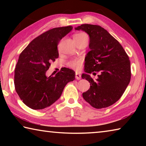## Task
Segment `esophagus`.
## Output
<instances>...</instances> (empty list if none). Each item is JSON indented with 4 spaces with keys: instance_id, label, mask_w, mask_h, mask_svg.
I'll return each mask as SVG.
<instances>
[{
    "instance_id": "obj_1",
    "label": "esophagus",
    "mask_w": 146,
    "mask_h": 146,
    "mask_svg": "<svg viewBox=\"0 0 146 146\" xmlns=\"http://www.w3.org/2000/svg\"><path fill=\"white\" fill-rule=\"evenodd\" d=\"M75 78H76V80H80V79L81 78L80 74L77 73V72H76V73H75Z\"/></svg>"
}]
</instances>
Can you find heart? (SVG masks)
I'll list each match as a JSON object with an SVG mask.
<instances>
[{
  "label": "heart",
  "instance_id": "b5f03b06",
  "mask_svg": "<svg viewBox=\"0 0 146 146\" xmlns=\"http://www.w3.org/2000/svg\"><path fill=\"white\" fill-rule=\"evenodd\" d=\"M84 36H87V35L84 33H76L73 36V39L74 40H79V39L82 38V37H84ZM82 62H83V60L82 58H77L71 59V60H70L68 62L67 64L70 68H72L73 70H80L81 67H82Z\"/></svg>",
  "mask_w": 146,
  "mask_h": 146
}]
</instances>
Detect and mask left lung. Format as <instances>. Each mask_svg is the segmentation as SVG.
Wrapping results in <instances>:
<instances>
[{"label":"left lung","instance_id":"obj_1","mask_svg":"<svg viewBox=\"0 0 146 146\" xmlns=\"http://www.w3.org/2000/svg\"><path fill=\"white\" fill-rule=\"evenodd\" d=\"M90 36L84 71L82 78L90 83V88L82 93L86 102L96 109L113 105L120 99L131 80L129 56L118 41L107 30L98 25L82 24L75 28ZM99 72L96 80L89 74Z\"/></svg>","mask_w":146,"mask_h":146}]
</instances>
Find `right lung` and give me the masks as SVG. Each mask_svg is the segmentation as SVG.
<instances>
[{
    "mask_svg": "<svg viewBox=\"0 0 146 146\" xmlns=\"http://www.w3.org/2000/svg\"><path fill=\"white\" fill-rule=\"evenodd\" d=\"M71 26L55 28L33 39L20 54L15 69L16 92L23 102L33 110H42L55 102L75 72L64 68L56 74L46 76L51 62L58 57L59 42L72 30Z\"/></svg>",
    "mask_w": 146,
    "mask_h": 146,
    "instance_id": "add662e5",
    "label": "right lung"
}]
</instances>
